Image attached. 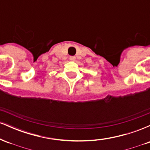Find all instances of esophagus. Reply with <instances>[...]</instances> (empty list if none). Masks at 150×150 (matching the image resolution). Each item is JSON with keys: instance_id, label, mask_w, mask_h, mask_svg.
I'll return each instance as SVG.
<instances>
[{"instance_id": "esophagus-1", "label": "esophagus", "mask_w": 150, "mask_h": 150, "mask_svg": "<svg viewBox=\"0 0 150 150\" xmlns=\"http://www.w3.org/2000/svg\"><path fill=\"white\" fill-rule=\"evenodd\" d=\"M70 60L71 61H75V56H70Z\"/></svg>"}]
</instances>
